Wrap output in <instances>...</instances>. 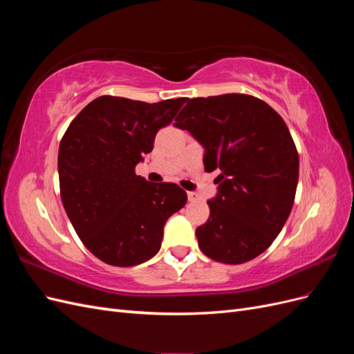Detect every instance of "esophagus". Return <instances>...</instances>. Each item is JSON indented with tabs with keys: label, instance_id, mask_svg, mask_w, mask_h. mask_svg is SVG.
Instances as JSON below:
<instances>
[{
	"label": "esophagus",
	"instance_id": "esophagus-1",
	"mask_svg": "<svg viewBox=\"0 0 354 354\" xmlns=\"http://www.w3.org/2000/svg\"><path fill=\"white\" fill-rule=\"evenodd\" d=\"M187 199H189L190 202H194V201L198 199V195L195 194V192H189V194H187Z\"/></svg>",
	"mask_w": 354,
	"mask_h": 354
}]
</instances>
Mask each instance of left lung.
I'll list each match as a JSON object with an SVG mask.
<instances>
[{"label": "left lung", "instance_id": "left-lung-1", "mask_svg": "<svg viewBox=\"0 0 354 354\" xmlns=\"http://www.w3.org/2000/svg\"><path fill=\"white\" fill-rule=\"evenodd\" d=\"M174 125L205 147V171L220 169L209 218L196 229L201 251L226 264L259 257L295 199L298 152L285 121L266 102L232 93L187 100Z\"/></svg>", "mask_w": 354, "mask_h": 354}]
</instances>
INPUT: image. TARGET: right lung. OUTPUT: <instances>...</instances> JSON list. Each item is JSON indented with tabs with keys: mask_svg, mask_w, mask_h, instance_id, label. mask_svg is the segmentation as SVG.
<instances>
[{
	"mask_svg": "<svg viewBox=\"0 0 354 354\" xmlns=\"http://www.w3.org/2000/svg\"><path fill=\"white\" fill-rule=\"evenodd\" d=\"M186 100L100 95L63 134L57 159L63 207L85 248L103 263L130 267L152 259L167 220L186 205L180 186L136 176L159 128L173 122Z\"/></svg>",
	"mask_w": 354,
	"mask_h": 354,
	"instance_id": "obj_1",
	"label": "right lung"
}]
</instances>
